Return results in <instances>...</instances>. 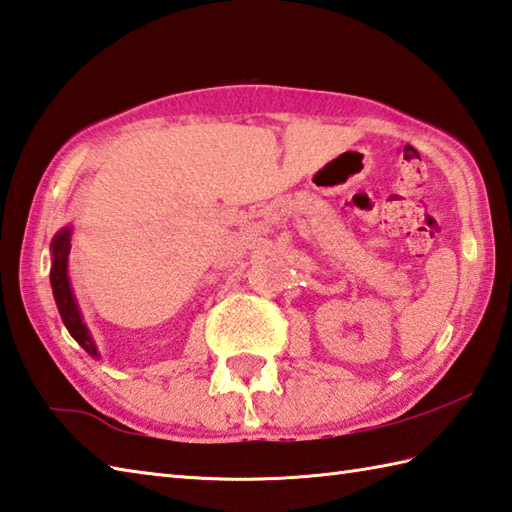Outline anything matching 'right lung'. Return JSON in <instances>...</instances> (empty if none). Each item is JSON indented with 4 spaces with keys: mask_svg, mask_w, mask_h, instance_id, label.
<instances>
[{
    "mask_svg": "<svg viewBox=\"0 0 512 512\" xmlns=\"http://www.w3.org/2000/svg\"><path fill=\"white\" fill-rule=\"evenodd\" d=\"M68 254H70V227L52 238L50 285H52V294H55V302L59 307L61 320H64V325L70 331V336L75 338L92 358H99L95 342H92L86 325H83L75 296H72V289L68 283Z\"/></svg>",
    "mask_w": 512,
    "mask_h": 512,
    "instance_id": "obj_1",
    "label": "right lung"
}]
</instances>
